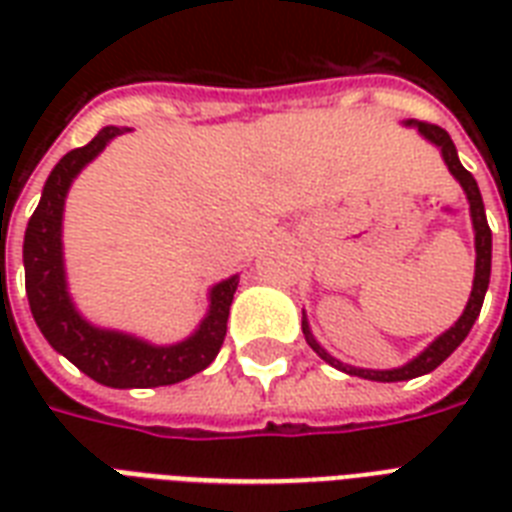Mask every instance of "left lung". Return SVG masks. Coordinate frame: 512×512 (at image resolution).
Returning <instances> with one entry per match:
<instances>
[{
  "label": "left lung",
  "instance_id": "obj_1",
  "mask_svg": "<svg viewBox=\"0 0 512 512\" xmlns=\"http://www.w3.org/2000/svg\"><path fill=\"white\" fill-rule=\"evenodd\" d=\"M414 124L417 130H420L422 138H428L433 146L441 148V156H444L446 167L452 172L457 180H460L462 191L468 193L470 201V217H473V231H476V279H473V292H470V300L465 305V311L457 321H454L452 329H446L444 335L436 337V340L430 342L428 348L422 350L420 356L412 358L409 364L398 366V369H385V372H374V369H356V366L340 364L337 358H332L327 350L321 348L319 342L313 340L311 327H308V321H305L303 313V335L308 340L316 353H319L327 364L337 366L342 372L356 374V377H364V380H374V382H401V380H412V377H420V374L433 372L436 366H441L446 358L452 356L454 350L460 348V342L468 337V332L476 324L478 313H481V305H484L486 289H489V276H492V231H489V223H486V209H484V199H481V191H478L476 177L470 175L465 167L460 164V156H457V148H454L452 138H449V132L441 130L438 124H428V122H406Z\"/></svg>",
  "mask_w": 512,
  "mask_h": 512
}]
</instances>
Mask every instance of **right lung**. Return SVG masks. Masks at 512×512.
<instances>
[{"label":"right lung","instance_id":"1","mask_svg":"<svg viewBox=\"0 0 512 512\" xmlns=\"http://www.w3.org/2000/svg\"><path fill=\"white\" fill-rule=\"evenodd\" d=\"M119 127H103L82 148L68 151L44 183L42 199L28 220L23 239L26 265V295L36 327L44 340L63 353L87 377L108 388H159L188 380L191 374L207 369L223 348L225 324L231 311L233 292L239 276L220 281L209 292V313L188 340L177 345H148L122 332L92 327L76 313L66 289L63 268V204L74 177L108 146V140L122 135Z\"/></svg>","mask_w":512,"mask_h":512}]
</instances>
